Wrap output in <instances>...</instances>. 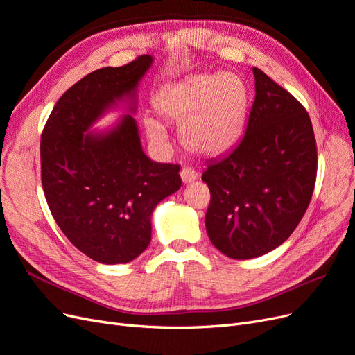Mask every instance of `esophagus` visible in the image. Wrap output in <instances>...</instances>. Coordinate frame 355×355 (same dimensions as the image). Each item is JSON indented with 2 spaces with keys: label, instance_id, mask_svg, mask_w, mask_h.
<instances>
[{
  "label": "esophagus",
  "instance_id": "obj_1",
  "mask_svg": "<svg viewBox=\"0 0 355 355\" xmlns=\"http://www.w3.org/2000/svg\"><path fill=\"white\" fill-rule=\"evenodd\" d=\"M180 178H182V182H184V184H191V182L197 180L198 175H197V171L194 168L184 167L180 170Z\"/></svg>",
  "mask_w": 355,
  "mask_h": 355
}]
</instances>
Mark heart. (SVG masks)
I'll return each instance as SVG.
<instances>
[{"instance_id": "b5f03b06", "label": "heart", "mask_w": 355, "mask_h": 355, "mask_svg": "<svg viewBox=\"0 0 355 355\" xmlns=\"http://www.w3.org/2000/svg\"><path fill=\"white\" fill-rule=\"evenodd\" d=\"M154 106L168 121L180 124V139L188 151L216 157L240 141L249 110V90L232 72L197 73L161 89ZM145 128L157 145L168 142L166 127L146 118Z\"/></svg>"}]
</instances>
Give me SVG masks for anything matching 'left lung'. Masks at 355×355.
<instances>
[{"label": "left lung", "mask_w": 355, "mask_h": 355, "mask_svg": "<svg viewBox=\"0 0 355 355\" xmlns=\"http://www.w3.org/2000/svg\"><path fill=\"white\" fill-rule=\"evenodd\" d=\"M254 102L245 135L210 159L206 230L231 259H252L283 244L305 214L317 175V146L305 108L253 68Z\"/></svg>", "instance_id": "obj_1"}]
</instances>
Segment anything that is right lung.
<instances>
[{"instance_id":"add662e5","label":"right lung","mask_w":355,"mask_h":355,"mask_svg":"<svg viewBox=\"0 0 355 355\" xmlns=\"http://www.w3.org/2000/svg\"><path fill=\"white\" fill-rule=\"evenodd\" d=\"M153 62L144 55L85 75L62 94L41 135V180L53 218L80 252L106 265L145 252L157 204L182 185L178 164L146 157L133 116ZM120 105L128 112L120 121L91 130Z\"/></svg>"}]
</instances>
